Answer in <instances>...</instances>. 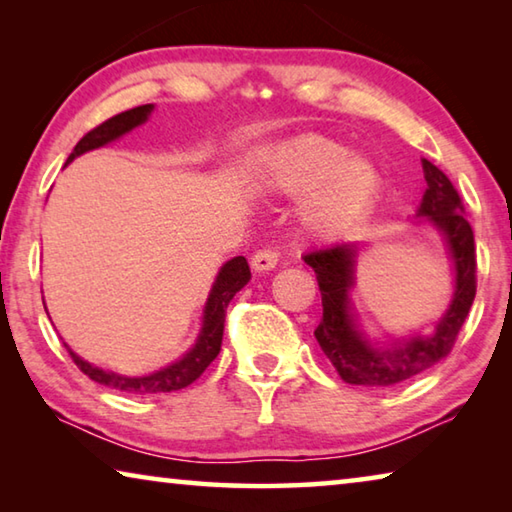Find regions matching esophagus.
<instances>
[{
	"mask_svg": "<svg viewBox=\"0 0 512 512\" xmlns=\"http://www.w3.org/2000/svg\"><path fill=\"white\" fill-rule=\"evenodd\" d=\"M277 262H280V253L273 248H262L257 250V253L253 255V259H250V264H253V268L257 273L262 271H271V268L277 266Z\"/></svg>",
	"mask_w": 512,
	"mask_h": 512,
	"instance_id": "1",
	"label": "esophagus"
}]
</instances>
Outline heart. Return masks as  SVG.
<instances>
[{
  "instance_id": "b5f03b06",
  "label": "heart",
  "mask_w": 512,
  "mask_h": 512,
  "mask_svg": "<svg viewBox=\"0 0 512 512\" xmlns=\"http://www.w3.org/2000/svg\"><path fill=\"white\" fill-rule=\"evenodd\" d=\"M264 183L287 196H305L302 223L314 235H339L370 210L379 192L375 164L325 135H302L266 162Z\"/></svg>"
}]
</instances>
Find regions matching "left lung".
<instances>
[{
  "label": "left lung",
  "instance_id": "8db88e82",
  "mask_svg": "<svg viewBox=\"0 0 512 512\" xmlns=\"http://www.w3.org/2000/svg\"><path fill=\"white\" fill-rule=\"evenodd\" d=\"M424 189L418 216H424L445 237L454 262V298L447 314L429 336H411L395 341L391 348H377L361 332L350 302L354 284L357 248L350 241L309 250L305 262L314 268L323 318L316 327V341L343 381L357 386H397L420 372L436 366L452 352L476 296V248L472 225L465 219V207L456 187L443 171L422 160Z\"/></svg>",
  "mask_w": 512,
  "mask_h": 512
}]
</instances>
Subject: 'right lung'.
Listing matches in <instances>:
<instances>
[{
    "label": "right lung",
    "mask_w": 512,
    "mask_h": 512,
    "mask_svg": "<svg viewBox=\"0 0 512 512\" xmlns=\"http://www.w3.org/2000/svg\"><path fill=\"white\" fill-rule=\"evenodd\" d=\"M151 110H153V103H146V106H137L106 119L103 124L92 128L90 133H85L81 137V142L74 146L72 153H69L67 162L79 158V155H83L85 151L99 149V146H106L108 142L117 140V137L126 135L128 131H133L135 126H140L149 119ZM248 280H250V268H248L246 257H232L230 262H225L212 284L210 296H207L205 311H203V327L196 343L192 345V350H189L183 359H178L176 363H171V366L153 372V375H144V377L117 375V372L112 370L92 366V363L83 361L79 354H74L67 348L69 357H72V361L79 366L83 375H88L92 381H97L101 386L115 388V391H124L131 395H155V393L180 391V388L189 386L192 381L201 377L205 368L216 359L223 341L225 309H228L230 300L235 298V293L246 287Z\"/></svg>",
    "instance_id": "1"
}]
</instances>
